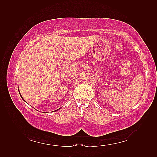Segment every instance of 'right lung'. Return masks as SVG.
Masks as SVG:
<instances>
[{"mask_svg": "<svg viewBox=\"0 0 157 157\" xmlns=\"http://www.w3.org/2000/svg\"><path fill=\"white\" fill-rule=\"evenodd\" d=\"M19 94H20V96H21V98H22V99H23V101H25V102H26V101H25V100H24V99H23V97H22V96H21V94H20V92H19ZM57 110H59V109H57ZM57 110H56V111H57Z\"/></svg>", "mask_w": 157, "mask_h": 157, "instance_id": "1", "label": "right lung"}]
</instances>
